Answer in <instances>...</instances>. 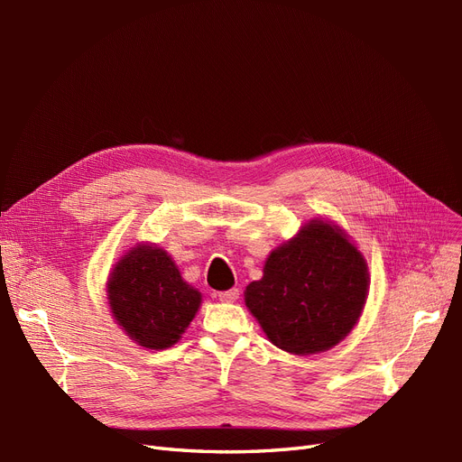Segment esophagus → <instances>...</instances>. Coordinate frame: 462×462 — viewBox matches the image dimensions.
I'll list each match as a JSON object with an SVG mask.
<instances>
[{"label":"esophagus","mask_w":462,"mask_h":462,"mask_svg":"<svg viewBox=\"0 0 462 462\" xmlns=\"http://www.w3.org/2000/svg\"><path fill=\"white\" fill-rule=\"evenodd\" d=\"M217 297L221 302H235L239 299V289H229V291H221L217 292Z\"/></svg>","instance_id":"34e87169"}]
</instances>
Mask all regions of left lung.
Here are the masks:
<instances>
[{
  "label": "left lung",
  "mask_w": 462,
  "mask_h": 462,
  "mask_svg": "<svg viewBox=\"0 0 462 462\" xmlns=\"http://www.w3.org/2000/svg\"><path fill=\"white\" fill-rule=\"evenodd\" d=\"M368 287V263L346 233L312 219L272 250L245 302L275 346L304 356L328 351L353 331Z\"/></svg>",
  "instance_id": "8db88e82"
}]
</instances>
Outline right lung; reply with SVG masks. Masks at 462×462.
<instances>
[{
  "label": "right lung",
  "instance_id": "obj_1",
  "mask_svg": "<svg viewBox=\"0 0 462 462\" xmlns=\"http://www.w3.org/2000/svg\"><path fill=\"white\" fill-rule=\"evenodd\" d=\"M107 302L117 326L144 348L175 345L197 316L202 295L190 287L163 248L136 245L107 277Z\"/></svg>",
  "mask_w": 462,
  "mask_h": 462
}]
</instances>
